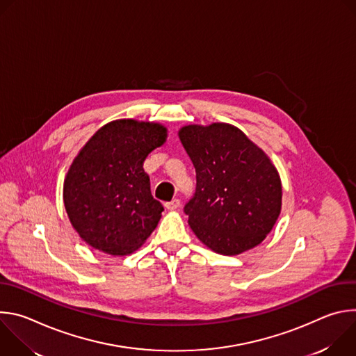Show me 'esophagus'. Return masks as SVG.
Segmentation results:
<instances>
[{"label": "esophagus", "mask_w": 356, "mask_h": 356, "mask_svg": "<svg viewBox=\"0 0 356 356\" xmlns=\"http://www.w3.org/2000/svg\"><path fill=\"white\" fill-rule=\"evenodd\" d=\"M165 207H166L168 210H170V211L177 210V209L180 207V200H179V198H173V200L165 202Z\"/></svg>", "instance_id": "34e87169"}]
</instances>
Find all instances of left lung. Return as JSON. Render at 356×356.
Instances as JSON below:
<instances>
[{
  "mask_svg": "<svg viewBox=\"0 0 356 356\" xmlns=\"http://www.w3.org/2000/svg\"><path fill=\"white\" fill-rule=\"evenodd\" d=\"M179 138L195 168V193L184 207L195 236L227 257L258 246L282 211V181L270 158L225 122L184 125Z\"/></svg>",
  "mask_w": 356,
  "mask_h": 356,
  "instance_id": "8db88e82",
  "label": "left lung"
}]
</instances>
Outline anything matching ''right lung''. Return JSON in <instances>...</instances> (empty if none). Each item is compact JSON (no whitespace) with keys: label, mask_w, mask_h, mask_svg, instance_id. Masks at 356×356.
I'll list each match as a JSON object with an SVG mask.
<instances>
[{"label":"right lung","mask_w":356,"mask_h":356,"mask_svg":"<svg viewBox=\"0 0 356 356\" xmlns=\"http://www.w3.org/2000/svg\"><path fill=\"white\" fill-rule=\"evenodd\" d=\"M166 138L159 122L115 120L80 149L65 177L63 201L73 228L91 248L125 257L158 227L163 206L150 193L143 162Z\"/></svg>","instance_id":"right-lung-1"}]
</instances>
